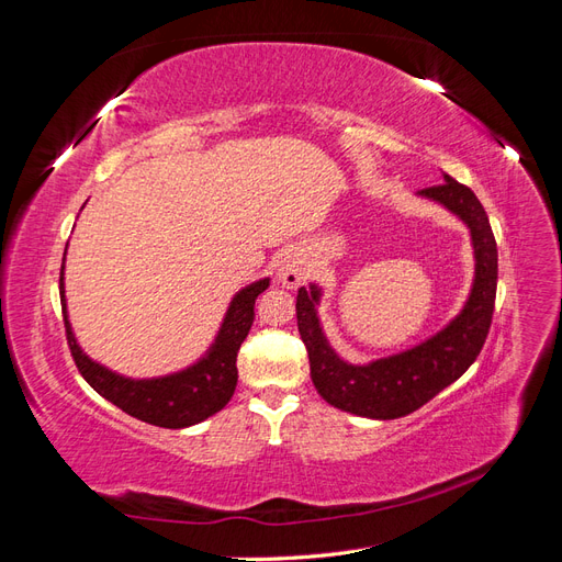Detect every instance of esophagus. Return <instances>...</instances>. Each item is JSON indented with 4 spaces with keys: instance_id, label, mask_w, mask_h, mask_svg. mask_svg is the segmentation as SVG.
I'll return each mask as SVG.
<instances>
[{
    "instance_id": "34e87169",
    "label": "esophagus",
    "mask_w": 562,
    "mask_h": 562,
    "mask_svg": "<svg viewBox=\"0 0 562 562\" xmlns=\"http://www.w3.org/2000/svg\"><path fill=\"white\" fill-rule=\"evenodd\" d=\"M310 274L307 258L300 250H285L277 262V277L285 288H297Z\"/></svg>"
}]
</instances>
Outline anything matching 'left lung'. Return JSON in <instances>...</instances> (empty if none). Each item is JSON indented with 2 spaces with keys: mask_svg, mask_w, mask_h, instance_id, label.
Here are the masks:
<instances>
[{
  "mask_svg": "<svg viewBox=\"0 0 562 562\" xmlns=\"http://www.w3.org/2000/svg\"><path fill=\"white\" fill-rule=\"evenodd\" d=\"M443 178L446 182L419 190V194L443 203L459 220H464L471 229L475 255L471 295L462 314L450 321L448 328L415 349L368 366H351L339 359L323 337L316 316L318 285L297 291V330L310 353L312 382L323 401L339 411L372 419L411 415L462 378L485 345L497 295V241L479 196L454 178Z\"/></svg>",
  "mask_w": 562,
  "mask_h": 562,
  "instance_id": "1",
  "label": "left lung"
}]
</instances>
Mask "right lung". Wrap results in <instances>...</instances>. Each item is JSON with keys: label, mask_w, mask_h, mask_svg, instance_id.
<instances>
[{"label": "right lung", "mask_w": 562, "mask_h": 562, "mask_svg": "<svg viewBox=\"0 0 562 562\" xmlns=\"http://www.w3.org/2000/svg\"><path fill=\"white\" fill-rule=\"evenodd\" d=\"M269 279L255 281L244 291L234 295L229 310L225 314L223 328H220L215 345L209 349L199 363L187 368L176 375H166L157 380H131L91 361L77 345L75 333L67 321L65 310V288L60 269V302L67 345H70L72 359L81 378L87 380L100 396L135 419L155 424L164 429H184L199 424L206 417L223 411L229 403L239 380L236 370V353H239L244 339L255 318V300L267 291Z\"/></svg>", "instance_id": "obj_1"}]
</instances>
